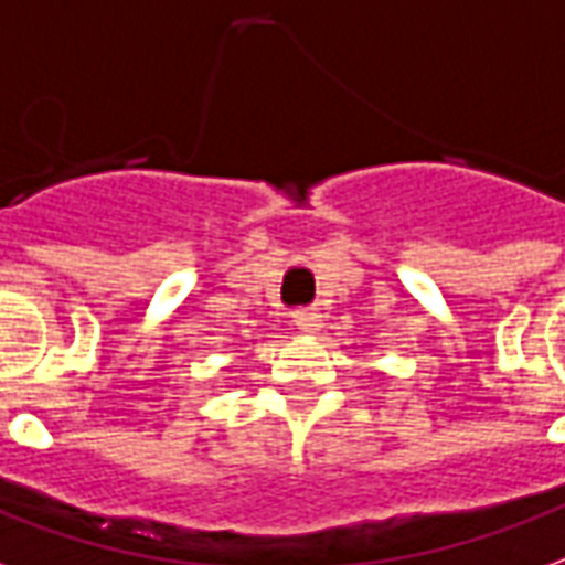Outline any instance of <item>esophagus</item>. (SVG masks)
<instances>
[{
  "instance_id": "esophagus-1",
  "label": "esophagus",
  "mask_w": 565,
  "mask_h": 565,
  "mask_svg": "<svg viewBox=\"0 0 565 565\" xmlns=\"http://www.w3.org/2000/svg\"><path fill=\"white\" fill-rule=\"evenodd\" d=\"M291 322H295V328L303 333H316L319 328H322L324 316L316 307H310V310H295L291 312Z\"/></svg>"
}]
</instances>
